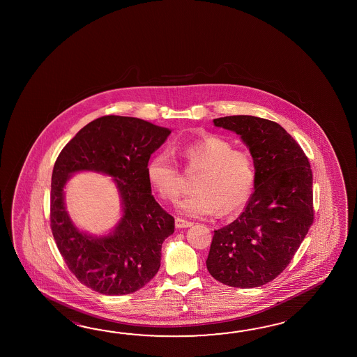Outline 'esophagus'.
Returning a JSON list of instances; mask_svg holds the SVG:
<instances>
[{
	"mask_svg": "<svg viewBox=\"0 0 357 357\" xmlns=\"http://www.w3.org/2000/svg\"><path fill=\"white\" fill-rule=\"evenodd\" d=\"M176 228H188L191 227L194 223L190 220H182V218H176L175 220Z\"/></svg>",
	"mask_w": 357,
	"mask_h": 357,
	"instance_id": "1",
	"label": "esophagus"
}]
</instances>
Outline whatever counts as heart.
Listing matches in <instances>:
<instances>
[{
    "instance_id": "b5f03b06",
    "label": "heart",
    "mask_w": 357,
    "mask_h": 357,
    "mask_svg": "<svg viewBox=\"0 0 357 357\" xmlns=\"http://www.w3.org/2000/svg\"><path fill=\"white\" fill-rule=\"evenodd\" d=\"M177 154L188 172H197L191 185L194 191L178 204L182 214L194 218L215 212L228 215L248 203L255 182V166L248 153L234 149L223 137L211 135L183 145ZM146 176L166 202L174 203L185 190L181 172L169 153L153 155Z\"/></svg>"
}]
</instances>
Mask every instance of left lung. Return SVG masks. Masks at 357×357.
<instances>
[{
  "label": "left lung",
  "instance_id": "1",
  "mask_svg": "<svg viewBox=\"0 0 357 357\" xmlns=\"http://www.w3.org/2000/svg\"><path fill=\"white\" fill-rule=\"evenodd\" d=\"M213 122L249 148L255 190L240 217L214 231L206 268L223 284L260 287L286 269L312 225L310 163L277 122L245 114Z\"/></svg>",
  "mask_w": 357,
  "mask_h": 357
}]
</instances>
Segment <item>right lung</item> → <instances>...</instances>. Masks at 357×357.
Instances as JSON below:
<instances>
[{"label": "right lung", "mask_w": 357, "mask_h": 357, "mask_svg": "<svg viewBox=\"0 0 357 357\" xmlns=\"http://www.w3.org/2000/svg\"><path fill=\"white\" fill-rule=\"evenodd\" d=\"M171 130L125 116H103L84 126L61 151L51 182V229L70 272L109 296L144 287L160 266L162 243L175 220L152 195L146 166ZM93 170L114 177L123 217L106 236L80 231L68 217L63 189L71 174Z\"/></svg>", "instance_id": "add662e5"}]
</instances>
